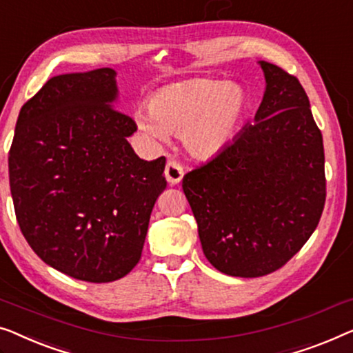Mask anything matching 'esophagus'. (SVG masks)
Instances as JSON below:
<instances>
[{
    "label": "esophagus",
    "mask_w": 353,
    "mask_h": 353,
    "mask_svg": "<svg viewBox=\"0 0 353 353\" xmlns=\"http://www.w3.org/2000/svg\"><path fill=\"white\" fill-rule=\"evenodd\" d=\"M183 175H185V170H183L181 164H178L176 161H168L165 165V178L170 185H178L181 181Z\"/></svg>",
    "instance_id": "esophagus-1"
}]
</instances>
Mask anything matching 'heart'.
I'll use <instances>...</instances> for the list:
<instances>
[{"instance_id":"heart-1","label":"heart","mask_w":353,"mask_h":353,"mask_svg":"<svg viewBox=\"0 0 353 353\" xmlns=\"http://www.w3.org/2000/svg\"><path fill=\"white\" fill-rule=\"evenodd\" d=\"M150 111H137L139 129L151 140L181 135L189 154L207 159L234 140L247 111V97L237 84L191 79L167 85L150 99Z\"/></svg>"}]
</instances>
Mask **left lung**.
<instances>
[{
  "label": "left lung",
  "mask_w": 353,
  "mask_h": 353,
  "mask_svg": "<svg viewBox=\"0 0 353 353\" xmlns=\"http://www.w3.org/2000/svg\"><path fill=\"white\" fill-rule=\"evenodd\" d=\"M258 63L265 90L254 122L183 176L205 258L247 279L274 272L303 248L326 199L323 139L307 94L280 66Z\"/></svg>",
  "instance_id": "left-lung-1"
}]
</instances>
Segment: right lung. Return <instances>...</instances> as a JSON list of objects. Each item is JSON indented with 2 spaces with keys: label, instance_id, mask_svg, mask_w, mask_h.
Returning <instances> with one entry per match:
<instances>
[{
  "label": "right lung",
  "instance_id": "1",
  "mask_svg": "<svg viewBox=\"0 0 353 353\" xmlns=\"http://www.w3.org/2000/svg\"><path fill=\"white\" fill-rule=\"evenodd\" d=\"M116 71L50 78L22 106L9 151L15 216L33 252L70 277L106 283L140 261L165 157L143 161L114 108Z\"/></svg>",
  "mask_w": 353,
  "mask_h": 353
}]
</instances>
